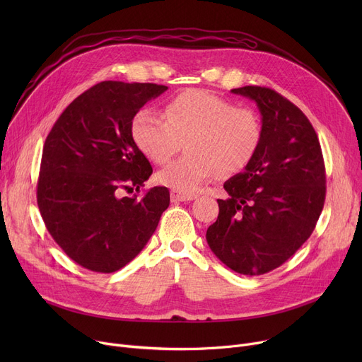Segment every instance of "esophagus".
<instances>
[{
	"mask_svg": "<svg viewBox=\"0 0 362 362\" xmlns=\"http://www.w3.org/2000/svg\"><path fill=\"white\" fill-rule=\"evenodd\" d=\"M170 197H171V201L177 202V201H194L198 195L192 192H182V191H177V189H173V191L170 192Z\"/></svg>",
	"mask_w": 362,
	"mask_h": 362,
	"instance_id": "esophagus-1",
	"label": "esophagus"
}]
</instances>
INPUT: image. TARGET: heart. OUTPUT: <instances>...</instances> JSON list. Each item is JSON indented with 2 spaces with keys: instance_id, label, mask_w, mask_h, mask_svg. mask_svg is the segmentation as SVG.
Wrapping results in <instances>:
<instances>
[{
  "instance_id": "heart-1",
  "label": "heart",
  "mask_w": 362,
  "mask_h": 362,
  "mask_svg": "<svg viewBox=\"0 0 362 362\" xmlns=\"http://www.w3.org/2000/svg\"><path fill=\"white\" fill-rule=\"evenodd\" d=\"M132 136L142 154L165 164L185 142L187 154L160 170V183L182 192L195 191L214 176L238 175L255 157L262 122L248 107H235L202 89L179 93L164 108V117L149 108L135 114Z\"/></svg>"
}]
</instances>
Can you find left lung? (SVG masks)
<instances>
[{
	"mask_svg": "<svg viewBox=\"0 0 362 362\" xmlns=\"http://www.w3.org/2000/svg\"><path fill=\"white\" fill-rule=\"evenodd\" d=\"M233 93L255 101L262 139L252 161L224 183L218 217L206 230L216 257L245 276L288 261L317 224L326 199V168L317 133L295 104L264 86Z\"/></svg>",
	"mask_w": 362,
	"mask_h": 362,
	"instance_id": "1",
	"label": "left lung"
}]
</instances>
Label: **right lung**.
Returning <instances> with one entry per match:
<instances>
[{
  "mask_svg": "<svg viewBox=\"0 0 362 362\" xmlns=\"http://www.w3.org/2000/svg\"><path fill=\"white\" fill-rule=\"evenodd\" d=\"M167 90L156 83L105 81L79 95L44 144L36 198L52 239L69 258L97 273L117 272L156 232L170 204L164 186L133 192L152 167L132 136V120Z\"/></svg>",
  "mask_w": 362,
  "mask_h": 362,
  "instance_id": "right-lung-1",
  "label": "right lung"
}]
</instances>
